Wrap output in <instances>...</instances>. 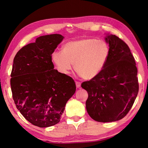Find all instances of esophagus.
Here are the masks:
<instances>
[{
    "mask_svg": "<svg viewBox=\"0 0 148 148\" xmlns=\"http://www.w3.org/2000/svg\"><path fill=\"white\" fill-rule=\"evenodd\" d=\"M76 85L77 88H79L81 86V82H79V81H76Z\"/></svg>",
    "mask_w": 148,
    "mask_h": 148,
    "instance_id": "34e87169",
    "label": "esophagus"
}]
</instances>
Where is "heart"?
<instances>
[{
    "label": "heart",
    "instance_id": "1",
    "mask_svg": "<svg viewBox=\"0 0 148 148\" xmlns=\"http://www.w3.org/2000/svg\"><path fill=\"white\" fill-rule=\"evenodd\" d=\"M110 55L109 44L102 39L83 38L71 40L62 51H54L51 60L57 70L67 74L74 64L75 71L86 79H92L102 71Z\"/></svg>",
    "mask_w": 148,
    "mask_h": 148
}]
</instances>
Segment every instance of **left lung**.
Wrapping results in <instances>:
<instances>
[{
    "label": "left lung",
    "mask_w": 148,
    "mask_h": 148,
    "mask_svg": "<svg viewBox=\"0 0 148 148\" xmlns=\"http://www.w3.org/2000/svg\"><path fill=\"white\" fill-rule=\"evenodd\" d=\"M106 40L110 55L104 69L97 77L81 84L88 93V113L95 121L103 123L123 118L139 92L137 69L129 47L112 34L107 36Z\"/></svg>",
    "instance_id": "left-lung-1"
}]
</instances>
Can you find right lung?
<instances>
[{
    "instance_id": "add662e5",
    "label": "right lung",
    "mask_w": 148,
    "mask_h": 148,
    "mask_svg": "<svg viewBox=\"0 0 148 148\" xmlns=\"http://www.w3.org/2000/svg\"><path fill=\"white\" fill-rule=\"evenodd\" d=\"M63 39L56 34L40 36L19 50L13 60L12 99L23 117L39 127L57 124L76 92L74 79L54 69L51 60Z\"/></svg>"
}]
</instances>
